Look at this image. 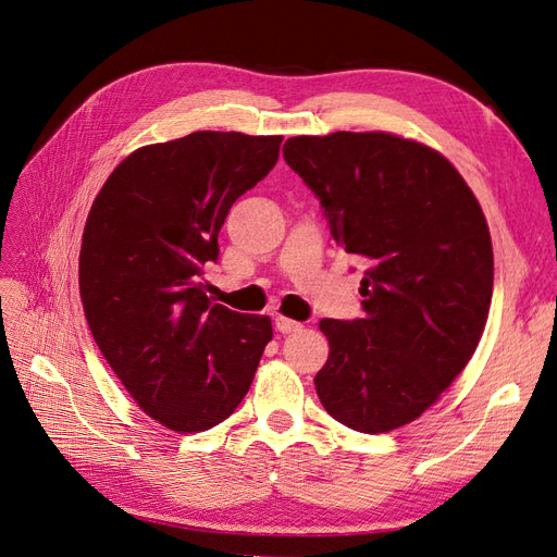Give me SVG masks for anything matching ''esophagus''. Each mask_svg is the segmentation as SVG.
Segmentation results:
<instances>
[{
  "label": "esophagus",
  "mask_w": 557,
  "mask_h": 557,
  "mask_svg": "<svg viewBox=\"0 0 557 557\" xmlns=\"http://www.w3.org/2000/svg\"><path fill=\"white\" fill-rule=\"evenodd\" d=\"M276 330H278L281 334L299 332V330H301V323H297V320H290V318H283V315H278V318H276Z\"/></svg>",
  "instance_id": "obj_1"
}]
</instances>
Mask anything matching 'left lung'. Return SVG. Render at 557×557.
Returning <instances> with one entry per match:
<instances>
[{"label": "left lung", "instance_id": "obj_1", "mask_svg": "<svg viewBox=\"0 0 557 557\" xmlns=\"http://www.w3.org/2000/svg\"><path fill=\"white\" fill-rule=\"evenodd\" d=\"M283 158L320 199L334 242L369 262L362 318H323L315 393L342 425L416 420L474 356L493 299V244L458 170L385 132L293 137Z\"/></svg>", "mask_w": 557, "mask_h": 557}]
</instances>
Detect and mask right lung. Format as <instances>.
<instances>
[{
	"mask_svg": "<svg viewBox=\"0 0 557 557\" xmlns=\"http://www.w3.org/2000/svg\"><path fill=\"white\" fill-rule=\"evenodd\" d=\"M283 137L193 132L134 150L83 230L78 285L102 356L134 401L174 432L234 413L272 342L269 315L213 305L201 281L227 211L274 170Z\"/></svg>",
	"mask_w": 557,
	"mask_h": 557,
	"instance_id": "obj_1",
	"label": "right lung"
}]
</instances>
